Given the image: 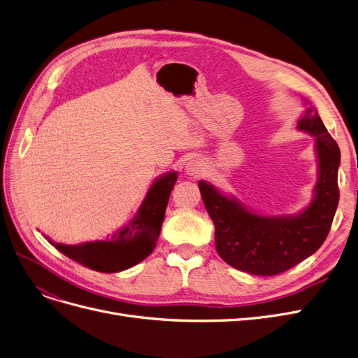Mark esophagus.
I'll use <instances>...</instances> for the list:
<instances>
[{"instance_id":"1","label":"esophagus","mask_w":358,"mask_h":358,"mask_svg":"<svg viewBox=\"0 0 358 358\" xmlns=\"http://www.w3.org/2000/svg\"><path fill=\"white\" fill-rule=\"evenodd\" d=\"M185 171H187V173H188L189 176H199V175H203V171H204V163L199 162L198 159H194V160L188 162L187 167H185Z\"/></svg>"}]
</instances>
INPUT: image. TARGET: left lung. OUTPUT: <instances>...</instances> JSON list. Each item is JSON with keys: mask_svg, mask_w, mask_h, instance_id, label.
Returning a JSON list of instances; mask_svg holds the SVG:
<instances>
[{"mask_svg": "<svg viewBox=\"0 0 358 358\" xmlns=\"http://www.w3.org/2000/svg\"><path fill=\"white\" fill-rule=\"evenodd\" d=\"M298 129L316 138L319 180L311 204L298 216H260L236 199L198 182L216 232V250L232 267L254 276H275L316 252L324 242L339 203L338 167L341 152L317 110L308 107Z\"/></svg>", "mask_w": 358, "mask_h": 358, "instance_id": "obj_1", "label": "left lung"}]
</instances>
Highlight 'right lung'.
Wrapping results in <instances>:
<instances>
[{"label": "right lung", "mask_w": 358, "mask_h": 358, "mask_svg": "<svg viewBox=\"0 0 358 358\" xmlns=\"http://www.w3.org/2000/svg\"><path fill=\"white\" fill-rule=\"evenodd\" d=\"M178 180L176 171L157 179L150 188L135 217L106 241L80 245L51 244L69 259L101 273H116L129 268L152 252L159 239L169 196Z\"/></svg>", "instance_id": "obj_1"}]
</instances>
